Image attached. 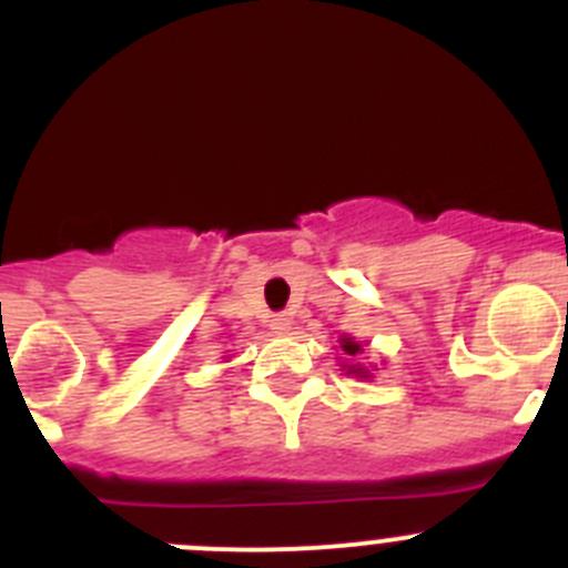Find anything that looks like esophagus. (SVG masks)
<instances>
[{
	"mask_svg": "<svg viewBox=\"0 0 568 568\" xmlns=\"http://www.w3.org/2000/svg\"><path fill=\"white\" fill-rule=\"evenodd\" d=\"M291 325H294V320H291L288 314H277V316H274V320H272V331L280 333V336H283V333H288Z\"/></svg>",
	"mask_w": 568,
	"mask_h": 568,
	"instance_id": "34e87169",
	"label": "esophagus"
}]
</instances>
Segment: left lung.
I'll return each instance as SVG.
<instances>
[{
	"mask_svg": "<svg viewBox=\"0 0 568 568\" xmlns=\"http://www.w3.org/2000/svg\"><path fill=\"white\" fill-rule=\"evenodd\" d=\"M342 347H344V353H349V356H356V353H358V344L349 342V338H344Z\"/></svg>",
	"mask_w": 568,
	"mask_h": 568,
	"instance_id": "obj_1",
	"label": "left lung"
}]
</instances>
